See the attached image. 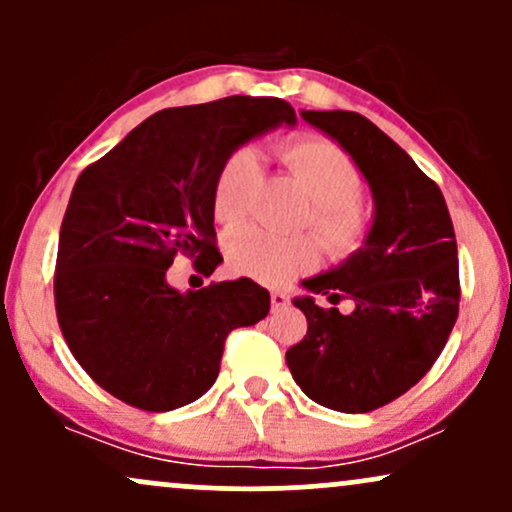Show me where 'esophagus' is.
Segmentation results:
<instances>
[{"label": "esophagus", "mask_w": 512, "mask_h": 512, "mask_svg": "<svg viewBox=\"0 0 512 512\" xmlns=\"http://www.w3.org/2000/svg\"><path fill=\"white\" fill-rule=\"evenodd\" d=\"M289 305V296L281 291H272V310H281Z\"/></svg>", "instance_id": "obj_1"}]
</instances>
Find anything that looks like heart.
I'll return each mask as SVG.
<instances>
[{
    "mask_svg": "<svg viewBox=\"0 0 512 512\" xmlns=\"http://www.w3.org/2000/svg\"><path fill=\"white\" fill-rule=\"evenodd\" d=\"M279 156L293 180L303 187L310 204L308 223L334 257L351 255L368 231V214L361 204V170L337 144L317 137L291 139L279 146ZM260 178V156L252 146H240L221 163L211 192V209L223 226H236L248 214L252 190ZM231 272L267 286L289 284L293 276L317 264V245L308 236L276 238L260 228L236 231L226 243Z\"/></svg>",
    "mask_w": 512,
    "mask_h": 512,
    "instance_id": "heart-1",
    "label": "heart"
}]
</instances>
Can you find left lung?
<instances>
[{
	"label": "left lung",
	"instance_id": "obj_1",
	"mask_svg": "<svg viewBox=\"0 0 512 512\" xmlns=\"http://www.w3.org/2000/svg\"><path fill=\"white\" fill-rule=\"evenodd\" d=\"M337 142L373 195L366 240L337 267L303 279L293 298L308 320L303 342L286 351L296 385L322 407L363 414L414 387L448 342L460 310V267L443 192L404 149L349 110H301ZM349 292V316L320 309Z\"/></svg>",
	"mask_w": 512,
	"mask_h": 512
}]
</instances>
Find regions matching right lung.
<instances>
[{"instance_id":"add662e5","label":"right lung","mask_w":512,"mask_h":512,"mask_svg":"<svg viewBox=\"0 0 512 512\" xmlns=\"http://www.w3.org/2000/svg\"><path fill=\"white\" fill-rule=\"evenodd\" d=\"M281 98L231 96L158 110L76 180L60 228L55 308L81 368L146 411L195 402L216 383L223 342L269 313L252 279L178 291L173 257L219 267L211 192L231 151L296 127Z\"/></svg>"}]
</instances>
